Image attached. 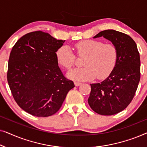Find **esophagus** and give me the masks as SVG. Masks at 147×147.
Segmentation results:
<instances>
[{
    "instance_id": "34e87169",
    "label": "esophagus",
    "mask_w": 147,
    "mask_h": 147,
    "mask_svg": "<svg viewBox=\"0 0 147 147\" xmlns=\"http://www.w3.org/2000/svg\"><path fill=\"white\" fill-rule=\"evenodd\" d=\"M74 84H75L76 86H79L82 84L81 82H74Z\"/></svg>"
}]
</instances>
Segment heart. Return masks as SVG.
<instances>
[{"label": "heart", "instance_id": "1", "mask_svg": "<svg viewBox=\"0 0 147 147\" xmlns=\"http://www.w3.org/2000/svg\"><path fill=\"white\" fill-rule=\"evenodd\" d=\"M75 49L79 56H85L84 67L76 68L67 74L72 80L86 81L96 77L103 79L107 77L115 67L118 50L113 43H104L98 40H84L75 44ZM58 63L69 69L75 62V55L67 45H63L55 53Z\"/></svg>", "mask_w": 147, "mask_h": 147}]
</instances>
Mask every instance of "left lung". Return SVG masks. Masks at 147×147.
<instances>
[{"label":"left lung","mask_w":147,"mask_h":147,"mask_svg":"<svg viewBox=\"0 0 147 147\" xmlns=\"http://www.w3.org/2000/svg\"><path fill=\"white\" fill-rule=\"evenodd\" d=\"M103 37L116 45L117 62L104 81L91 84L88 102L96 113L113 115L122 111L132 101L140 78V60L137 46L130 36L113 29L100 32L93 38Z\"/></svg>","instance_id":"left-lung-1"}]
</instances>
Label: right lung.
I'll return each mask as SVG.
<instances>
[{
  "mask_svg": "<svg viewBox=\"0 0 147 147\" xmlns=\"http://www.w3.org/2000/svg\"><path fill=\"white\" fill-rule=\"evenodd\" d=\"M64 42L35 31L20 38L11 50L8 83L18 105L31 115L47 117L56 113L75 87L64 77L56 59Z\"/></svg>",
  "mask_w": 147,
  "mask_h": 147,
  "instance_id": "1",
  "label": "right lung"
}]
</instances>
